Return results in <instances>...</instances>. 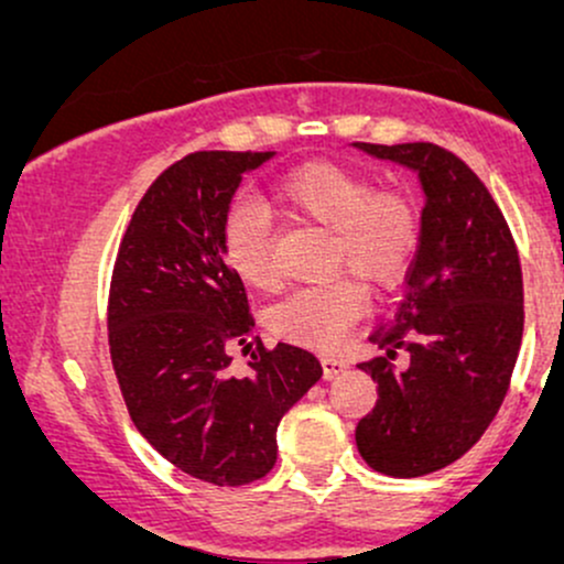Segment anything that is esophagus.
I'll use <instances>...</instances> for the list:
<instances>
[{"label": "esophagus", "mask_w": 564, "mask_h": 564, "mask_svg": "<svg viewBox=\"0 0 564 564\" xmlns=\"http://www.w3.org/2000/svg\"><path fill=\"white\" fill-rule=\"evenodd\" d=\"M321 366H323V377H326V379H336L347 368L345 360L336 358V355H323Z\"/></svg>", "instance_id": "obj_1"}]
</instances>
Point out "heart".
I'll list each match as a JSON object with an SVG mask.
<instances>
[{
    "instance_id": "heart-1",
    "label": "heart",
    "mask_w": 564,
    "mask_h": 564,
    "mask_svg": "<svg viewBox=\"0 0 564 564\" xmlns=\"http://www.w3.org/2000/svg\"><path fill=\"white\" fill-rule=\"evenodd\" d=\"M273 198L294 217L332 232L328 262L352 268L377 286L398 281L422 243V212L411 193L377 187L366 172L339 161H307L273 183ZM223 251L230 270L254 289L275 283L273 230L264 212L230 206L223 223ZM364 283L349 275L313 283L275 304L270 326L278 336L310 347H334L366 313Z\"/></svg>"
}]
</instances>
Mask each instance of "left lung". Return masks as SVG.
I'll list each match as a JSON object with an SVG mask.
<instances>
[{"label": "left lung", "instance_id": "left-lung-1", "mask_svg": "<svg viewBox=\"0 0 564 564\" xmlns=\"http://www.w3.org/2000/svg\"><path fill=\"white\" fill-rule=\"evenodd\" d=\"M419 174L422 243L394 315L368 339L381 358L360 364L379 384L355 443L371 469L422 477L462 458L494 422L522 341V270L488 187L435 142H352ZM409 352L405 369L391 360Z\"/></svg>", "mask_w": 564, "mask_h": 564}]
</instances>
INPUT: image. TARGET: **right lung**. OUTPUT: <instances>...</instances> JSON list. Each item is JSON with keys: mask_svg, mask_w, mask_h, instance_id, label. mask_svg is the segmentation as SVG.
Listing matches in <instances>:
<instances>
[{"mask_svg": "<svg viewBox=\"0 0 564 564\" xmlns=\"http://www.w3.org/2000/svg\"><path fill=\"white\" fill-rule=\"evenodd\" d=\"M273 156L198 151L161 172L121 238L108 300L113 371L140 435L185 475L230 488L275 467L283 413L323 377L286 341L257 345L246 373L228 352L254 321L223 223L243 174Z\"/></svg>", "mask_w": 564, "mask_h": 564, "instance_id": "right-lung-1", "label": "right lung"}]
</instances>
